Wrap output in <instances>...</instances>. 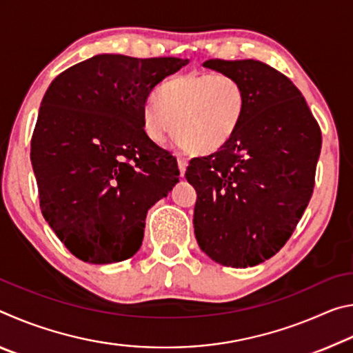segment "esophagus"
<instances>
[{
    "label": "esophagus",
    "instance_id": "obj_1",
    "mask_svg": "<svg viewBox=\"0 0 353 353\" xmlns=\"http://www.w3.org/2000/svg\"><path fill=\"white\" fill-rule=\"evenodd\" d=\"M177 165H179V170H181V176L183 177L185 170H187V166H188V160L185 159V157H179L177 159Z\"/></svg>",
    "mask_w": 353,
    "mask_h": 353
}]
</instances>
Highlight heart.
Returning <instances> with one entry per match:
<instances>
[{
	"mask_svg": "<svg viewBox=\"0 0 353 353\" xmlns=\"http://www.w3.org/2000/svg\"><path fill=\"white\" fill-rule=\"evenodd\" d=\"M246 112V93L229 74L185 73L166 81L141 110L143 129L155 145L177 135L196 154H212L230 141Z\"/></svg>",
	"mask_w": 353,
	"mask_h": 353,
	"instance_id": "1",
	"label": "heart"
}]
</instances>
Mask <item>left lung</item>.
I'll list each match as a JSON object with an SVG mask.
<instances>
[{"instance_id": "8db88e82", "label": "left lung", "mask_w": 353, "mask_h": 353, "mask_svg": "<svg viewBox=\"0 0 353 353\" xmlns=\"http://www.w3.org/2000/svg\"><path fill=\"white\" fill-rule=\"evenodd\" d=\"M205 68L241 82L246 112L230 141L185 171L198 199L194 235L219 265L248 268L276 255L310 202L322 137L305 98L260 61L210 59Z\"/></svg>"}]
</instances>
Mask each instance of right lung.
I'll list each match as a JSON object with an SVG mask.
<instances>
[{
  "label": "right lung",
  "instance_id": "obj_1",
  "mask_svg": "<svg viewBox=\"0 0 353 353\" xmlns=\"http://www.w3.org/2000/svg\"><path fill=\"white\" fill-rule=\"evenodd\" d=\"M187 63L98 54L48 87L31 140L32 170L43 218L79 260L130 259L148 210L179 182L176 157L148 139L141 110Z\"/></svg>",
  "mask_w": 353,
  "mask_h": 353
}]
</instances>
